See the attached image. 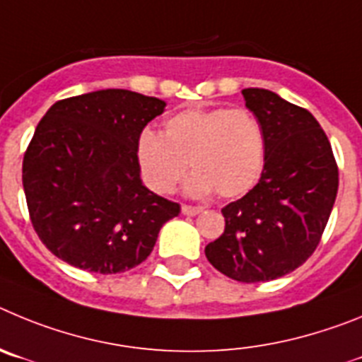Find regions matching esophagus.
Returning a JSON list of instances; mask_svg holds the SVG:
<instances>
[{
  "label": "esophagus",
  "instance_id": "1",
  "mask_svg": "<svg viewBox=\"0 0 362 362\" xmlns=\"http://www.w3.org/2000/svg\"><path fill=\"white\" fill-rule=\"evenodd\" d=\"M182 213H184L185 216H194V214L202 213V207H194V205L182 204Z\"/></svg>",
  "mask_w": 362,
  "mask_h": 362
}]
</instances>
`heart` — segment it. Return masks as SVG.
Returning <instances> with one entry per match:
<instances>
[{
  "mask_svg": "<svg viewBox=\"0 0 362 362\" xmlns=\"http://www.w3.org/2000/svg\"><path fill=\"white\" fill-rule=\"evenodd\" d=\"M135 162L153 193H171L191 164L197 173L185 184L189 194L236 198L262 177L265 136L247 110L187 108L165 120L162 135L144 129L136 136Z\"/></svg>",
  "mask_w": 362,
  "mask_h": 362,
  "instance_id": "heart-1",
  "label": "heart"
}]
</instances>
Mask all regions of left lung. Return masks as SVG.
<instances>
[{"label":"left lung","instance_id":"obj_1","mask_svg":"<svg viewBox=\"0 0 362 362\" xmlns=\"http://www.w3.org/2000/svg\"><path fill=\"white\" fill-rule=\"evenodd\" d=\"M265 136L262 178L221 209L226 230L205 247L221 274L242 283L278 279L307 262L334 207L339 171L308 110L263 88L242 90Z\"/></svg>","mask_w":362,"mask_h":362}]
</instances>
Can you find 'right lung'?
I'll use <instances>...</instances> for the list:
<instances>
[{
    "instance_id": "right-lung-1",
    "label": "right lung",
    "mask_w": 362,
    "mask_h": 362,
    "mask_svg": "<svg viewBox=\"0 0 362 362\" xmlns=\"http://www.w3.org/2000/svg\"><path fill=\"white\" fill-rule=\"evenodd\" d=\"M164 100L129 90L70 97L45 113L23 158L32 226L52 254L77 269L117 274L151 254L180 205L149 191L135 142Z\"/></svg>"
}]
</instances>
